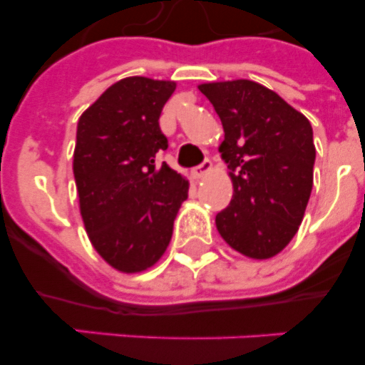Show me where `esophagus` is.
<instances>
[{
	"instance_id": "34e87169",
	"label": "esophagus",
	"mask_w": 365,
	"mask_h": 365,
	"mask_svg": "<svg viewBox=\"0 0 365 365\" xmlns=\"http://www.w3.org/2000/svg\"><path fill=\"white\" fill-rule=\"evenodd\" d=\"M212 172V163L210 160H205V163L201 164V166L193 168L192 170V175L195 177V179H202V177L206 175V173Z\"/></svg>"
}]
</instances>
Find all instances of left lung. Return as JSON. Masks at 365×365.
<instances>
[{
	"label": "left lung",
	"instance_id": "left-lung-1",
	"mask_svg": "<svg viewBox=\"0 0 365 365\" xmlns=\"http://www.w3.org/2000/svg\"><path fill=\"white\" fill-rule=\"evenodd\" d=\"M221 118L219 146L234 186L215 227L252 259L279 254L298 232L312 190L316 148L311 122L278 93L252 80L201 83Z\"/></svg>",
	"mask_w": 365,
	"mask_h": 365
}]
</instances>
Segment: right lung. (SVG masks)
<instances>
[{
	"mask_svg": "<svg viewBox=\"0 0 365 365\" xmlns=\"http://www.w3.org/2000/svg\"><path fill=\"white\" fill-rule=\"evenodd\" d=\"M175 86L128 76L78 120L73 173L80 214L95 250L118 272H143L160 259L188 199V180L157 164L168 148L159 117Z\"/></svg>",
	"mask_w": 365,
	"mask_h": 365,
	"instance_id": "add662e5",
	"label": "right lung"
}]
</instances>
